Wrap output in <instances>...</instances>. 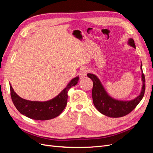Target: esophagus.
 <instances>
[{
    "mask_svg": "<svg viewBox=\"0 0 153 153\" xmlns=\"http://www.w3.org/2000/svg\"><path fill=\"white\" fill-rule=\"evenodd\" d=\"M89 69H88L87 68H85V67L82 68V69H80V76L82 77L85 76L87 75V73L89 72Z\"/></svg>",
    "mask_w": 153,
    "mask_h": 153,
    "instance_id": "34e87169",
    "label": "esophagus"
}]
</instances>
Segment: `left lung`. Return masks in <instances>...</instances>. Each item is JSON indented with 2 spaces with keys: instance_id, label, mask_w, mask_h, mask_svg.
I'll list each match as a JSON object with an SVG mask.
<instances>
[{
  "instance_id": "1",
  "label": "left lung",
  "mask_w": 153,
  "mask_h": 153,
  "mask_svg": "<svg viewBox=\"0 0 153 153\" xmlns=\"http://www.w3.org/2000/svg\"><path fill=\"white\" fill-rule=\"evenodd\" d=\"M128 44L136 48L135 42L132 38L129 39ZM140 69L142 70V80L143 83L141 92L139 96L130 101L117 100L112 98L105 91L99 78L94 74L88 73L87 76L89 77L93 82L92 96L93 103L96 109L100 113L110 117H121L130 113L133 109H135L143 98L146 89L145 76L142 71V64Z\"/></svg>"
}]
</instances>
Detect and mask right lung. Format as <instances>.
I'll return each instance as SVG.
<instances>
[{"label":"right lung","mask_w":153,"mask_h":153,"mask_svg":"<svg viewBox=\"0 0 153 153\" xmlns=\"http://www.w3.org/2000/svg\"><path fill=\"white\" fill-rule=\"evenodd\" d=\"M79 76L74 78L54 98L47 101H29L22 98L14 91L10 84L11 96L13 104L19 112L26 117L39 121H47L57 117L65 108L68 101V92L77 84Z\"/></svg>","instance_id":"1"}]
</instances>
